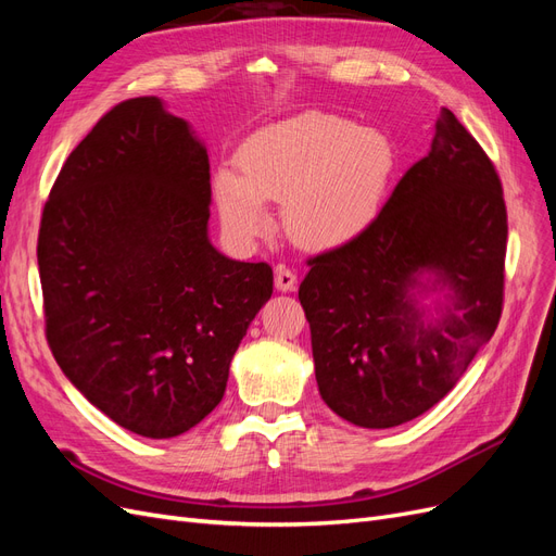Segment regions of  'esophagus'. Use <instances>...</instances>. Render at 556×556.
I'll list each match as a JSON object with an SVG mask.
<instances>
[{
    "mask_svg": "<svg viewBox=\"0 0 556 556\" xmlns=\"http://www.w3.org/2000/svg\"><path fill=\"white\" fill-rule=\"evenodd\" d=\"M274 280H276V290H280V292H292L296 288V274L292 271V268L282 266V264L276 266Z\"/></svg>",
    "mask_w": 556,
    "mask_h": 556,
    "instance_id": "34e87169",
    "label": "esophagus"
}]
</instances>
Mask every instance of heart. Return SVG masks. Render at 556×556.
I'll return each instance as SVG.
<instances>
[{
    "mask_svg": "<svg viewBox=\"0 0 556 556\" xmlns=\"http://www.w3.org/2000/svg\"><path fill=\"white\" fill-rule=\"evenodd\" d=\"M392 172L394 150L382 134L308 111L248 137L239 172H217L213 192L239 245L264 239L274 225L266 204H282V227L296 245L331 250L371 225Z\"/></svg>",
    "mask_w": 556,
    "mask_h": 556,
    "instance_id": "b5f03b06",
    "label": "heart"
}]
</instances>
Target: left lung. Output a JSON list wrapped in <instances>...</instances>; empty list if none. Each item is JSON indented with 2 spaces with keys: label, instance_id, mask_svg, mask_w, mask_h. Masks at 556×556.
<instances>
[{
  "label": "left lung",
  "instance_id": "8db88e82",
  "mask_svg": "<svg viewBox=\"0 0 556 556\" xmlns=\"http://www.w3.org/2000/svg\"><path fill=\"white\" fill-rule=\"evenodd\" d=\"M506 243L496 166L441 109L429 153L371 225L306 262L299 301L327 406L357 427L390 429L439 403L498 327ZM422 270L455 294L433 326L418 319L407 294Z\"/></svg>",
  "mask_w": 556,
  "mask_h": 556
}]
</instances>
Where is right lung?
Instances as JSON below:
<instances>
[{"label":"right lung","instance_id":"right-lung-1","mask_svg":"<svg viewBox=\"0 0 556 556\" xmlns=\"http://www.w3.org/2000/svg\"><path fill=\"white\" fill-rule=\"evenodd\" d=\"M211 164L157 97L99 117L60 169L37 260L46 341L113 422L172 439L225 396L248 325L271 299L266 262L208 241Z\"/></svg>","mask_w":556,"mask_h":556}]
</instances>
